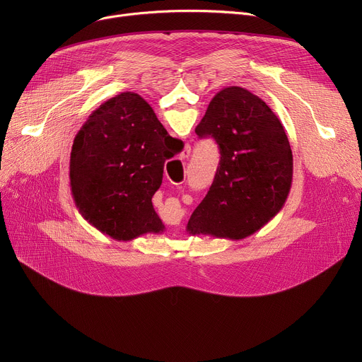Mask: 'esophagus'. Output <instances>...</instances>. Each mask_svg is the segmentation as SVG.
Instances as JSON below:
<instances>
[{"mask_svg": "<svg viewBox=\"0 0 362 362\" xmlns=\"http://www.w3.org/2000/svg\"><path fill=\"white\" fill-rule=\"evenodd\" d=\"M189 156H191V146H189V145H186L185 148H183V151H182V154H180V158H187Z\"/></svg>", "mask_w": 362, "mask_h": 362, "instance_id": "esophagus-1", "label": "esophagus"}]
</instances>
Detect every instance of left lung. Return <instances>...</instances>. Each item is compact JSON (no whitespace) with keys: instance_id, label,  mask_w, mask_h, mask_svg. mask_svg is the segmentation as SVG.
Listing matches in <instances>:
<instances>
[{"instance_id":"obj_1","label":"left lung","mask_w":362,"mask_h":362,"mask_svg":"<svg viewBox=\"0 0 362 362\" xmlns=\"http://www.w3.org/2000/svg\"><path fill=\"white\" fill-rule=\"evenodd\" d=\"M220 148L210 191L187 221L189 235L240 240L281 210L292 186L293 158L279 117L257 95L223 88L195 129Z\"/></svg>"}]
</instances>
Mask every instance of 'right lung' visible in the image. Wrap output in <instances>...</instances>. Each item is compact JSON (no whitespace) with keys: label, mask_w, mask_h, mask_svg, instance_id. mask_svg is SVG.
Returning <instances> with one entry per match:
<instances>
[{"label":"right lung","mask_w":362,"mask_h":362,"mask_svg":"<svg viewBox=\"0 0 362 362\" xmlns=\"http://www.w3.org/2000/svg\"><path fill=\"white\" fill-rule=\"evenodd\" d=\"M165 138L154 110L135 92L110 98L88 117L73 141L70 187L76 208L95 229L124 242L164 232L152 197L173 157Z\"/></svg>","instance_id":"obj_1"}]
</instances>
